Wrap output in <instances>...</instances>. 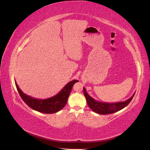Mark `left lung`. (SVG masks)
Wrapping results in <instances>:
<instances>
[{
  "instance_id": "left-lung-1",
  "label": "left lung",
  "mask_w": 150,
  "mask_h": 150,
  "mask_svg": "<svg viewBox=\"0 0 150 150\" xmlns=\"http://www.w3.org/2000/svg\"><path fill=\"white\" fill-rule=\"evenodd\" d=\"M84 95L86 99L88 105L89 106L92 111L94 112L101 114V115H107V114H111L115 112L119 111L120 110L123 109L126 106H128V104L131 102L133 97H134L135 93L133 94V96L129 98L124 102H120V103H102V102H98L93 99V98L91 97L90 95L88 94V93L86 91L85 88H84Z\"/></svg>"
}]
</instances>
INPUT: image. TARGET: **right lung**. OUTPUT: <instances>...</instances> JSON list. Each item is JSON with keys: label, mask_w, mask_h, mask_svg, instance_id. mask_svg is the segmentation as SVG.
Returning <instances> with one entry per match:
<instances>
[{"label": "right lung", "mask_w": 150, "mask_h": 150, "mask_svg": "<svg viewBox=\"0 0 150 150\" xmlns=\"http://www.w3.org/2000/svg\"><path fill=\"white\" fill-rule=\"evenodd\" d=\"M77 82H79L77 80H74L68 82L58 94L44 100L37 99L28 96L19 89L16 82L15 85L22 99L31 109L44 113H54L65 106L73 84Z\"/></svg>", "instance_id": "right-lung-1"}]
</instances>
